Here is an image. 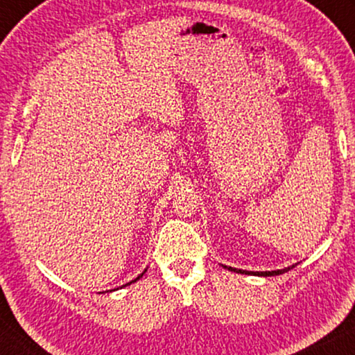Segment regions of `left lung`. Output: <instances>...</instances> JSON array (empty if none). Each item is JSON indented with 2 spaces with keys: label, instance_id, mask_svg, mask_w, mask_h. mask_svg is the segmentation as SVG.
Listing matches in <instances>:
<instances>
[{
  "label": "left lung",
  "instance_id": "obj_1",
  "mask_svg": "<svg viewBox=\"0 0 355 355\" xmlns=\"http://www.w3.org/2000/svg\"><path fill=\"white\" fill-rule=\"evenodd\" d=\"M295 265H291L288 268H283V270H273V271H247V270H237V268H232V266H226L223 265V268L230 270V271H234V273H241V275H252V276H276V275H283L286 271L293 270Z\"/></svg>",
  "mask_w": 355,
  "mask_h": 355
}]
</instances>
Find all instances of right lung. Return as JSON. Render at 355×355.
<instances>
[{
	"instance_id": "add662e5",
	"label": "right lung",
	"mask_w": 355,
	"mask_h": 355,
	"mask_svg": "<svg viewBox=\"0 0 355 355\" xmlns=\"http://www.w3.org/2000/svg\"><path fill=\"white\" fill-rule=\"evenodd\" d=\"M145 271H147V270H144V271H142V273H140V275L137 276V278H135V279H132V281H129V283H125L124 286H121V288H125V286H130V284H132V283H135V281H139V279H140V278H142V276L145 275Z\"/></svg>"
}]
</instances>
